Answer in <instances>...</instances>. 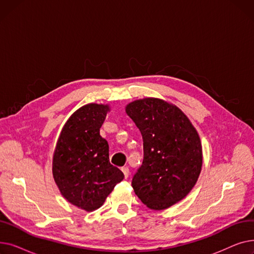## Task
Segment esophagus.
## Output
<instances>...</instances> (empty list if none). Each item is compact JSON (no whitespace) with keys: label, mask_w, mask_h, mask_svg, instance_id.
Listing matches in <instances>:
<instances>
[{"label":"esophagus","mask_w":254,"mask_h":254,"mask_svg":"<svg viewBox=\"0 0 254 254\" xmlns=\"http://www.w3.org/2000/svg\"><path fill=\"white\" fill-rule=\"evenodd\" d=\"M122 171H123V173L125 174V178L127 179V178H128V175H129V170H128V168H127V167H123V168H122Z\"/></svg>","instance_id":"1"}]
</instances>
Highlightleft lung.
Segmentation results:
<instances>
[{
    "mask_svg": "<svg viewBox=\"0 0 254 254\" xmlns=\"http://www.w3.org/2000/svg\"><path fill=\"white\" fill-rule=\"evenodd\" d=\"M126 112L143 138V163L132 189L148 208L165 210L195 185L203 164L201 140L189 117L164 100H137L127 105Z\"/></svg>",
    "mask_w": 254,
    "mask_h": 254,
    "instance_id": "8db88e82",
    "label": "left lung"
}]
</instances>
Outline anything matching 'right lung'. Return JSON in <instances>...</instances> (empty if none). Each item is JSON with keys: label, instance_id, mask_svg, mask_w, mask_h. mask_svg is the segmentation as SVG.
I'll return each instance as SVG.
<instances>
[{"label": "right lung", "instance_id": "1", "mask_svg": "<svg viewBox=\"0 0 254 254\" xmlns=\"http://www.w3.org/2000/svg\"><path fill=\"white\" fill-rule=\"evenodd\" d=\"M108 105L87 104L64 124L52 158V174L63 196L87 212L99 209L124 173L109 162V145L100 135Z\"/></svg>", "mask_w": 254, "mask_h": 254}]
</instances>
